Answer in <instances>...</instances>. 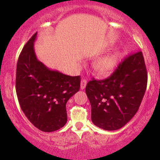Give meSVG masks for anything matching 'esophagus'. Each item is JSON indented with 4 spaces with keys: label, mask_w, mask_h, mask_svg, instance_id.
Wrapping results in <instances>:
<instances>
[{
    "label": "esophagus",
    "mask_w": 160,
    "mask_h": 160,
    "mask_svg": "<svg viewBox=\"0 0 160 160\" xmlns=\"http://www.w3.org/2000/svg\"><path fill=\"white\" fill-rule=\"evenodd\" d=\"M86 83H87V81L86 80H82L81 82H80V89H84L86 88Z\"/></svg>",
    "instance_id": "esophagus-1"
}]
</instances>
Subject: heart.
Instances as JSON below:
<instances>
[{
	"label": "heart",
	"instance_id": "heart-1",
	"mask_svg": "<svg viewBox=\"0 0 160 160\" xmlns=\"http://www.w3.org/2000/svg\"><path fill=\"white\" fill-rule=\"evenodd\" d=\"M121 56L119 53H112L99 58L95 62V71L99 74H109L114 71L120 61Z\"/></svg>",
	"mask_w": 160,
	"mask_h": 160
}]
</instances>
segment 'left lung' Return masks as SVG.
Wrapping results in <instances>:
<instances>
[{
  "label": "left lung",
  "mask_w": 160,
  "mask_h": 160,
  "mask_svg": "<svg viewBox=\"0 0 160 160\" xmlns=\"http://www.w3.org/2000/svg\"><path fill=\"white\" fill-rule=\"evenodd\" d=\"M147 82L148 72L141 52L125 58L108 78L90 80L86 93L94 125L108 131L124 126L140 107Z\"/></svg>",
  "instance_id": "obj_1"
}]
</instances>
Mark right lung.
I'll return each mask as SVG.
<instances>
[{"label": "right lung", "mask_w": 160, "mask_h": 160, "mask_svg": "<svg viewBox=\"0 0 160 160\" xmlns=\"http://www.w3.org/2000/svg\"><path fill=\"white\" fill-rule=\"evenodd\" d=\"M37 35L36 32L19 56L16 90L28 120L40 131L51 132L67 122L66 104L80 89V77L65 75L40 62L34 47Z\"/></svg>", "instance_id": "obj_1"}]
</instances>
